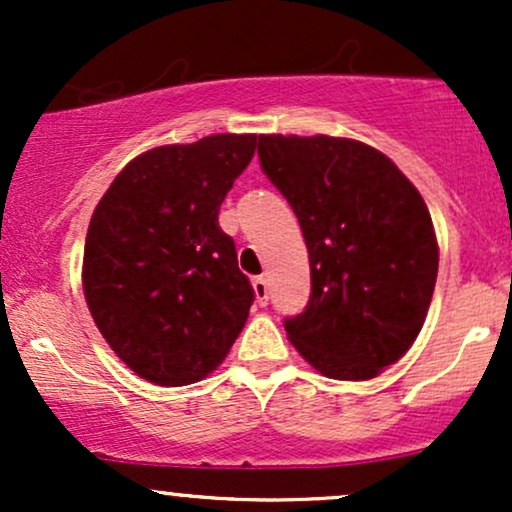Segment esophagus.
Listing matches in <instances>:
<instances>
[{"mask_svg":"<svg viewBox=\"0 0 512 512\" xmlns=\"http://www.w3.org/2000/svg\"><path fill=\"white\" fill-rule=\"evenodd\" d=\"M252 289H255L257 303L267 305V301H269V284H267V279H264V276H257V279H252Z\"/></svg>","mask_w":512,"mask_h":512,"instance_id":"34e87169","label":"esophagus"}]
</instances>
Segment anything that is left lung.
<instances>
[{
    "label": "left lung",
    "instance_id": "obj_1",
    "mask_svg": "<svg viewBox=\"0 0 512 512\" xmlns=\"http://www.w3.org/2000/svg\"><path fill=\"white\" fill-rule=\"evenodd\" d=\"M264 175L291 204L310 257V301L284 327L334 380H370L409 351L438 276L424 197L356 139L260 134Z\"/></svg>",
    "mask_w": 512,
    "mask_h": 512
}]
</instances>
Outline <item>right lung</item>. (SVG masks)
Returning <instances> with one entry per match:
<instances>
[{"mask_svg":"<svg viewBox=\"0 0 512 512\" xmlns=\"http://www.w3.org/2000/svg\"><path fill=\"white\" fill-rule=\"evenodd\" d=\"M257 134H211L129 161L86 233L81 284L93 322L154 385L207 378L255 301L219 207L255 156Z\"/></svg>","mask_w":512,"mask_h":512,"instance_id":"add662e5","label":"right lung"}]
</instances>
